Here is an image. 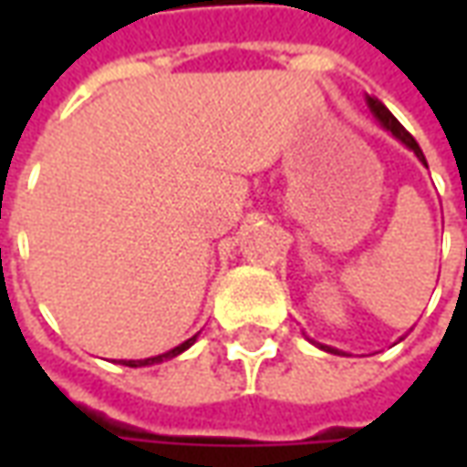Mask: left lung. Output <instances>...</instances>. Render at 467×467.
Masks as SVG:
<instances>
[{
	"label": "left lung",
	"instance_id": "8db88e82",
	"mask_svg": "<svg viewBox=\"0 0 467 467\" xmlns=\"http://www.w3.org/2000/svg\"><path fill=\"white\" fill-rule=\"evenodd\" d=\"M368 105H370L372 115L380 119L382 127H385V130H390V132L395 134V137H398V140H400L402 144H408L412 152L418 154V160H420V162L425 164V154H422L420 144L415 142V137H412V134L408 132V130H405V127H402V124L398 122V119H395V115H392L390 109L382 105L380 99H372V97H368ZM325 350H327V348H325ZM330 352H337V350H330Z\"/></svg>",
	"mask_w": 467,
	"mask_h": 467
}]
</instances>
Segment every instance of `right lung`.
Masks as SVG:
<instances>
[{"mask_svg":"<svg viewBox=\"0 0 467 467\" xmlns=\"http://www.w3.org/2000/svg\"><path fill=\"white\" fill-rule=\"evenodd\" d=\"M197 337V335H194ZM194 337H190V340H184L182 345H177L174 350L170 352H162V355H157V358H147V360H122V365H130V368H142V365H154V362H162V360H170V358H174V355H180V352H184L190 345L194 343Z\"/></svg>","mask_w":467,"mask_h":467,"instance_id":"obj_1","label":"right lung"}]
</instances>
